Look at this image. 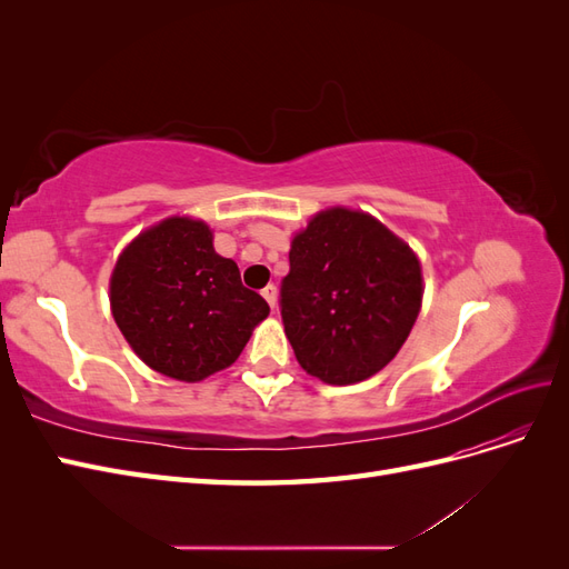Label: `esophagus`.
<instances>
[{
  "label": "esophagus",
  "instance_id": "esophagus-1",
  "mask_svg": "<svg viewBox=\"0 0 569 569\" xmlns=\"http://www.w3.org/2000/svg\"><path fill=\"white\" fill-rule=\"evenodd\" d=\"M261 295H263V299L268 301V306H270L272 311H274V306H278V287H274V284H268V287H263Z\"/></svg>",
  "mask_w": 569,
  "mask_h": 569
}]
</instances>
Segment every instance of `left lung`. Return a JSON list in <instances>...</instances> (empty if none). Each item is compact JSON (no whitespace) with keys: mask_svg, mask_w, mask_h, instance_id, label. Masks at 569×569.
<instances>
[{"mask_svg":"<svg viewBox=\"0 0 569 569\" xmlns=\"http://www.w3.org/2000/svg\"><path fill=\"white\" fill-rule=\"evenodd\" d=\"M422 303L416 253L372 216L330 209L291 242L280 313L301 368L327 385L363 382L408 339Z\"/></svg>","mask_w":569,"mask_h":569,"instance_id":"obj_1","label":"left lung"}]
</instances>
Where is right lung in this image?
Wrapping results in <instances>:
<instances>
[{
    "label": "right lung",
    "instance_id": "1",
    "mask_svg": "<svg viewBox=\"0 0 569 569\" xmlns=\"http://www.w3.org/2000/svg\"><path fill=\"white\" fill-rule=\"evenodd\" d=\"M111 311L149 368L199 382L232 366L270 306L213 249L201 220L168 218L120 253Z\"/></svg>",
    "mask_w": 569,
    "mask_h": 569
}]
</instances>
